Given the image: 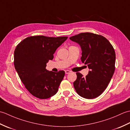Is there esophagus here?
<instances>
[{"instance_id":"1","label":"esophagus","mask_w":130,"mask_h":130,"mask_svg":"<svg viewBox=\"0 0 130 130\" xmlns=\"http://www.w3.org/2000/svg\"><path fill=\"white\" fill-rule=\"evenodd\" d=\"M71 73V71L70 70H65V74H68Z\"/></svg>"}]
</instances>
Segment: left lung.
I'll return each mask as SVG.
<instances>
[{"label":"left lung","instance_id":"1","mask_svg":"<svg viewBox=\"0 0 130 130\" xmlns=\"http://www.w3.org/2000/svg\"><path fill=\"white\" fill-rule=\"evenodd\" d=\"M70 39L80 46L82 61L90 69L85 77L76 73L77 78L73 83L74 88L83 98L97 97L106 89L114 74L115 50L106 38L93 33H80Z\"/></svg>","mask_w":130,"mask_h":130}]
</instances>
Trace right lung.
Here are the masks:
<instances>
[{"instance_id": "1", "label": "right lung", "mask_w": 130, "mask_h": 130, "mask_svg": "<svg viewBox=\"0 0 130 130\" xmlns=\"http://www.w3.org/2000/svg\"><path fill=\"white\" fill-rule=\"evenodd\" d=\"M68 37L34 36L18 43L14 54V65L24 87L32 95L47 99L57 92L65 71L46 69V63L54 58L56 49Z\"/></svg>"}]
</instances>
